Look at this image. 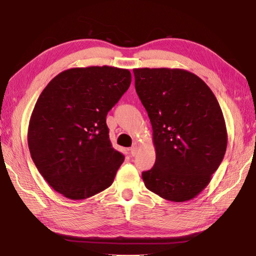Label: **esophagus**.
<instances>
[{"label":"esophagus","instance_id":"obj_1","mask_svg":"<svg viewBox=\"0 0 256 256\" xmlns=\"http://www.w3.org/2000/svg\"><path fill=\"white\" fill-rule=\"evenodd\" d=\"M138 153V146H132L131 148H130V154H131L132 156H135Z\"/></svg>","mask_w":256,"mask_h":256}]
</instances>
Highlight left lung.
Segmentation results:
<instances>
[{
    "instance_id": "8db88e82",
    "label": "left lung",
    "mask_w": 256,
    "mask_h": 256,
    "mask_svg": "<svg viewBox=\"0 0 256 256\" xmlns=\"http://www.w3.org/2000/svg\"><path fill=\"white\" fill-rule=\"evenodd\" d=\"M135 90L153 128L156 160L146 188L184 202L208 186L226 154L224 114L214 92L184 69H134Z\"/></svg>"
}]
</instances>
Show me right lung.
<instances>
[{
	"label": "right lung",
	"mask_w": 256,
	"mask_h": 256,
	"mask_svg": "<svg viewBox=\"0 0 256 256\" xmlns=\"http://www.w3.org/2000/svg\"><path fill=\"white\" fill-rule=\"evenodd\" d=\"M128 69L72 68L42 90L28 125V148L38 172L72 200L110 187L124 162L112 148L106 114L131 84Z\"/></svg>",
	"instance_id": "obj_1"
}]
</instances>
